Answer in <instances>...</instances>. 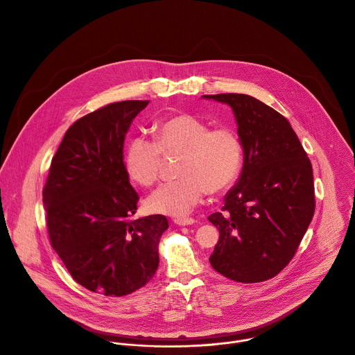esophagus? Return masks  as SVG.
<instances>
[{
  "mask_svg": "<svg viewBox=\"0 0 355 355\" xmlns=\"http://www.w3.org/2000/svg\"><path fill=\"white\" fill-rule=\"evenodd\" d=\"M178 226H190V225H194L196 220L193 218H176L173 220Z\"/></svg>",
  "mask_w": 355,
  "mask_h": 355,
  "instance_id": "1",
  "label": "esophagus"
}]
</instances>
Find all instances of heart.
<instances>
[{"label": "heart", "mask_w": 355, "mask_h": 355, "mask_svg": "<svg viewBox=\"0 0 355 355\" xmlns=\"http://www.w3.org/2000/svg\"><path fill=\"white\" fill-rule=\"evenodd\" d=\"M155 141L135 137L125 151V169L130 179L151 186L159 176L164 155L180 154L178 180L165 183L146 200L151 214L186 216L202 200L207 190L220 193L238 178L243 148L234 129L212 128L191 114H178L161 121L154 130Z\"/></svg>", "instance_id": "obj_1"}]
</instances>
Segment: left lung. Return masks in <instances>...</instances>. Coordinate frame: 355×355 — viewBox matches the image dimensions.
Listing matches in <instances>:
<instances>
[{"label": "left lung", "mask_w": 355, "mask_h": 355, "mask_svg": "<svg viewBox=\"0 0 355 355\" xmlns=\"http://www.w3.org/2000/svg\"><path fill=\"white\" fill-rule=\"evenodd\" d=\"M202 98L233 109L243 148L236 186L208 218L219 230L209 261L236 282L270 279L292 260L314 216L311 162L288 119L263 102L242 94Z\"/></svg>", "instance_id": "8db88e82"}]
</instances>
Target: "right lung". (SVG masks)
<instances>
[{"label": "right lung", "mask_w": 355, "mask_h": 355, "mask_svg": "<svg viewBox=\"0 0 355 355\" xmlns=\"http://www.w3.org/2000/svg\"><path fill=\"white\" fill-rule=\"evenodd\" d=\"M148 101L110 103L77 119L52 158L42 190L52 248L84 288L119 297L144 286L159 263L162 215L132 219L139 196L123 140Z\"/></svg>", "instance_id": "1"}]
</instances>
